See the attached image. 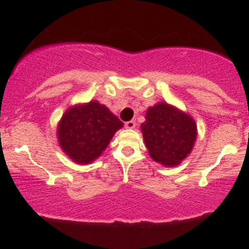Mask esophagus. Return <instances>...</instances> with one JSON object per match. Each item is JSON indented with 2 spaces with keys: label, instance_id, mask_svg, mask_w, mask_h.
Returning a JSON list of instances; mask_svg holds the SVG:
<instances>
[{
  "label": "esophagus",
  "instance_id": "esophagus-1",
  "mask_svg": "<svg viewBox=\"0 0 249 249\" xmlns=\"http://www.w3.org/2000/svg\"><path fill=\"white\" fill-rule=\"evenodd\" d=\"M135 126H136V122L135 120H129V122L125 123V127L126 129H134Z\"/></svg>",
  "mask_w": 249,
  "mask_h": 249
}]
</instances>
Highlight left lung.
Segmentation results:
<instances>
[{
  "instance_id": "1",
  "label": "left lung",
  "mask_w": 249,
  "mask_h": 249,
  "mask_svg": "<svg viewBox=\"0 0 249 249\" xmlns=\"http://www.w3.org/2000/svg\"><path fill=\"white\" fill-rule=\"evenodd\" d=\"M141 129L150 157L166 166L178 165L187 158L196 139L193 118L165 102L147 110Z\"/></svg>"
}]
</instances>
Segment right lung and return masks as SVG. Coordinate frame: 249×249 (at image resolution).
I'll return each mask as SVG.
<instances>
[{
  "label": "right lung",
  "instance_id": "right-lung-1",
  "mask_svg": "<svg viewBox=\"0 0 249 249\" xmlns=\"http://www.w3.org/2000/svg\"><path fill=\"white\" fill-rule=\"evenodd\" d=\"M123 126L119 118L104 105L91 101L72 107L62 115L57 137L62 150L78 164H88L106 149L117 130Z\"/></svg>",
  "mask_w": 249,
  "mask_h": 249
}]
</instances>
